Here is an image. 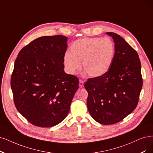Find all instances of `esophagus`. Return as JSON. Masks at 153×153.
I'll return each mask as SVG.
<instances>
[{"label": "esophagus", "instance_id": "obj_1", "mask_svg": "<svg viewBox=\"0 0 153 153\" xmlns=\"http://www.w3.org/2000/svg\"><path fill=\"white\" fill-rule=\"evenodd\" d=\"M79 88H83L84 87V82L82 80H79Z\"/></svg>", "mask_w": 153, "mask_h": 153}]
</instances>
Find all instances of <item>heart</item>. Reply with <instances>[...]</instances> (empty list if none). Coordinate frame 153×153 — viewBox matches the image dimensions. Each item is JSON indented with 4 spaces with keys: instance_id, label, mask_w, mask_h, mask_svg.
<instances>
[{
    "instance_id": "1",
    "label": "heart",
    "mask_w": 153,
    "mask_h": 153,
    "mask_svg": "<svg viewBox=\"0 0 153 153\" xmlns=\"http://www.w3.org/2000/svg\"><path fill=\"white\" fill-rule=\"evenodd\" d=\"M71 52L64 55L67 72L73 74L81 68L93 77H101L109 71L115 55V45L109 38H82L74 41Z\"/></svg>"
}]
</instances>
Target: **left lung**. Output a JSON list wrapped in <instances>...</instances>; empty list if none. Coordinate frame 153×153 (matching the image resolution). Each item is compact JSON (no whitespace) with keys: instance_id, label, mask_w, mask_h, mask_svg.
I'll return each instance as SVG.
<instances>
[{"instance_id":"8db88e82","label":"left lung","mask_w":153,"mask_h":153,"mask_svg":"<svg viewBox=\"0 0 153 153\" xmlns=\"http://www.w3.org/2000/svg\"><path fill=\"white\" fill-rule=\"evenodd\" d=\"M115 43V55L105 75L84 84L87 106L94 120L103 125L119 122L136 108L143 87L139 55L120 35L106 32Z\"/></svg>"}]
</instances>
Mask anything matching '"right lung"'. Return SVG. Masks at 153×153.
<instances>
[{"label":"right lung","mask_w":153,"mask_h":153,"mask_svg":"<svg viewBox=\"0 0 153 153\" xmlns=\"http://www.w3.org/2000/svg\"><path fill=\"white\" fill-rule=\"evenodd\" d=\"M68 38H36L18 55L11 77L17 110L33 125L53 127L63 121L79 88V79L64 70Z\"/></svg>","instance_id":"right-lung-1"}]
</instances>
